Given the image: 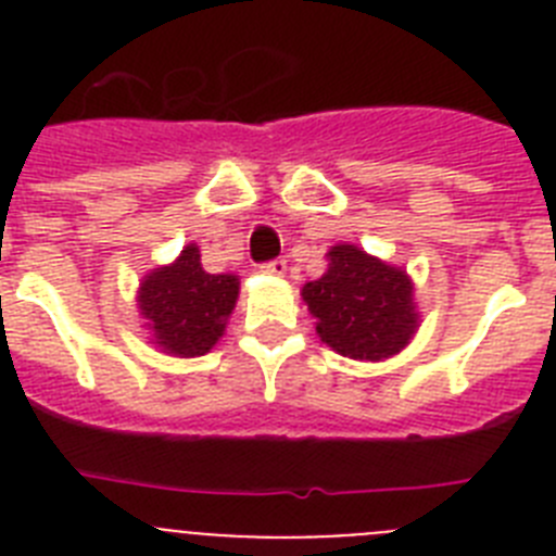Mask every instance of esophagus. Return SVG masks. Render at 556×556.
<instances>
[{
	"label": "esophagus",
	"mask_w": 556,
	"mask_h": 556,
	"mask_svg": "<svg viewBox=\"0 0 556 556\" xmlns=\"http://www.w3.org/2000/svg\"><path fill=\"white\" fill-rule=\"evenodd\" d=\"M262 273L283 275V273H287V262H283V258H273V262H264L262 264Z\"/></svg>",
	"instance_id": "1"
}]
</instances>
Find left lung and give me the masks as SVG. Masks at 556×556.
I'll return each mask as SVG.
<instances>
[{
    "instance_id": "1",
    "label": "left lung",
    "mask_w": 556,
    "mask_h": 556,
    "mask_svg": "<svg viewBox=\"0 0 556 556\" xmlns=\"http://www.w3.org/2000/svg\"><path fill=\"white\" fill-rule=\"evenodd\" d=\"M328 258L326 275L303 287V301L317 317L323 342L342 356L367 362L395 356L417 328L404 269L378 262L353 244H337Z\"/></svg>"
}]
</instances>
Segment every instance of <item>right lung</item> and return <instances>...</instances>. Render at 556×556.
Wrapping results in <instances>:
<instances>
[{"label": "right lung", "mask_w": 556, "mask_h": 556, "mask_svg": "<svg viewBox=\"0 0 556 556\" xmlns=\"http://www.w3.org/2000/svg\"><path fill=\"white\" fill-rule=\"evenodd\" d=\"M236 298V275L205 273L198 244H189L172 267L147 275L139 308L164 351L175 356H203L223 337Z\"/></svg>", "instance_id": "1"}]
</instances>
